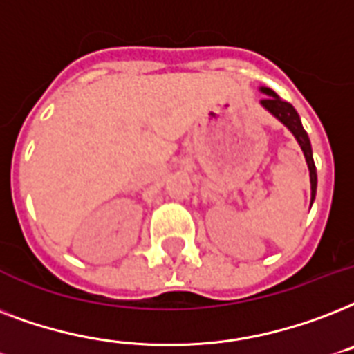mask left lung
<instances>
[{
    "label": "left lung",
    "mask_w": 354,
    "mask_h": 354,
    "mask_svg": "<svg viewBox=\"0 0 354 354\" xmlns=\"http://www.w3.org/2000/svg\"><path fill=\"white\" fill-rule=\"evenodd\" d=\"M260 92L268 95V97H264V100L260 101V105L264 106L268 112H271L279 122L284 123V125L292 131L295 140L299 142L301 149H303V153H305L306 164H308V171H310V190H312L310 205H312V203H314V197H316V188H317L316 164H314V158H312L310 140H308V134H306V131L303 129V125H301L299 114H297V111H295L294 106L290 105L288 101H282L271 88H264V86H262Z\"/></svg>",
    "instance_id": "left-lung-1"
}]
</instances>
